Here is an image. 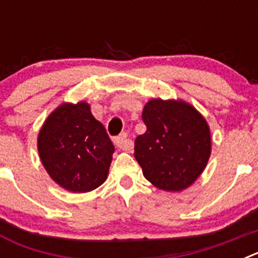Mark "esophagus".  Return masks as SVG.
I'll use <instances>...</instances> for the list:
<instances>
[{
    "mask_svg": "<svg viewBox=\"0 0 258 258\" xmlns=\"http://www.w3.org/2000/svg\"><path fill=\"white\" fill-rule=\"evenodd\" d=\"M115 145L117 149L124 150V151H129V150L133 149V142H132V141L127 138L126 133H121L120 136L116 137Z\"/></svg>",
    "mask_w": 258,
    "mask_h": 258,
    "instance_id": "obj_1",
    "label": "esophagus"
}]
</instances>
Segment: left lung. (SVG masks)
<instances>
[{
	"instance_id": "8db88e82",
	"label": "left lung",
	"mask_w": 258,
	"mask_h": 258,
	"mask_svg": "<svg viewBox=\"0 0 258 258\" xmlns=\"http://www.w3.org/2000/svg\"><path fill=\"white\" fill-rule=\"evenodd\" d=\"M142 120L147 129L134 141V156L146 179L165 191L188 187L211 155L204 117L182 101L152 99L143 108Z\"/></svg>"
}]
</instances>
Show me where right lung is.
<instances>
[{
    "label": "right lung",
    "instance_id": "obj_1",
    "mask_svg": "<svg viewBox=\"0 0 258 258\" xmlns=\"http://www.w3.org/2000/svg\"><path fill=\"white\" fill-rule=\"evenodd\" d=\"M115 151L85 102L64 103L46 118L38 134V154L54 181L72 192H88L107 178Z\"/></svg>",
    "mask_w": 258,
    "mask_h": 258
}]
</instances>
